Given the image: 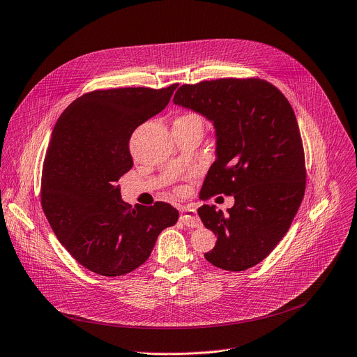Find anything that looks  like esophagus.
<instances>
[{
	"mask_svg": "<svg viewBox=\"0 0 357 357\" xmlns=\"http://www.w3.org/2000/svg\"><path fill=\"white\" fill-rule=\"evenodd\" d=\"M180 220L183 222L184 226L187 227H200L202 226V222L200 218L197 217V213L195 208H188V207H183L181 208V215H180Z\"/></svg>",
	"mask_w": 357,
	"mask_h": 357,
	"instance_id": "1",
	"label": "esophagus"
}]
</instances>
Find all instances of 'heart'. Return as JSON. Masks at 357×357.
I'll return each instance as SVG.
<instances>
[{
  "label": "heart",
  "instance_id": "1",
  "mask_svg": "<svg viewBox=\"0 0 357 357\" xmlns=\"http://www.w3.org/2000/svg\"><path fill=\"white\" fill-rule=\"evenodd\" d=\"M173 126L176 127H197V128H203V120L199 114L196 113H183L178 117H176Z\"/></svg>",
  "mask_w": 357,
  "mask_h": 357
}]
</instances>
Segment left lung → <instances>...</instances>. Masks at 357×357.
<instances>
[{
    "label": "left lung",
    "instance_id": "left-lung-1",
    "mask_svg": "<svg viewBox=\"0 0 357 357\" xmlns=\"http://www.w3.org/2000/svg\"><path fill=\"white\" fill-rule=\"evenodd\" d=\"M174 102L215 127L217 158L203 183V200L234 197L227 213L208 204L197 210L217 236L204 257L218 268L248 270L284 237L305 196V150L293 108L278 87L261 78L183 84Z\"/></svg>",
    "mask_w": 357,
    "mask_h": 357
}]
</instances>
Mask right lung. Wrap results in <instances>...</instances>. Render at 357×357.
Instances as JSON below:
<instances>
[{"instance_id":"1","label":"right lung","mask_w":357,"mask_h":357,"mask_svg":"<svg viewBox=\"0 0 357 357\" xmlns=\"http://www.w3.org/2000/svg\"><path fill=\"white\" fill-rule=\"evenodd\" d=\"M177 86L94 90L74 100L54 127L41 207L67 252L93 273L114 278L135 270L178 220V210L164 202L132 208L117 184L132 167L131 134L166 108Z\"/></svg>"}]
</instances>
